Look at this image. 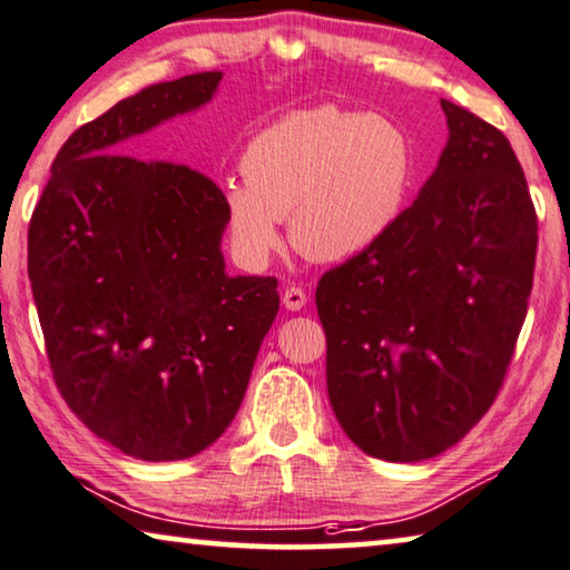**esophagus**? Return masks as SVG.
<instances>
[{"label": "esophagus", "instance_id": "esophagus-1", "mask_svg": "<svg viewBox=\"0 0 570 570\" xmlns=\"http://www.w3.org/2000/svg\"><path fill=\"white\" fill-rule=\"evenodd\" d=\"M284 307L292 309V312H299L304 304H307V294H304L302 286H286L284 288Z\"/></svg>", "mask_w": 570, "mask_h": 570}]
</instances>
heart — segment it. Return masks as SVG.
Returning a JSON list of instances; mask_svg holds the SVG:
<instances>
[{"instance_id":"1","label":"heart","mask_w":570,"mask_h":570,"mask_svg":"<svg viewBox=\"0 0 570 570\" xmlns=\"http://www.w3.org/2000/svg\"><path fill=\"white\" fill-rule=\"evenodd\" d=\"M245 181L223 184L235 250L263 266L292 217L296 250L312 261H347L376 245L396 223L414 174L402 125L322 105L286 115L248 142Z\"/></svg>"}]
</instances>
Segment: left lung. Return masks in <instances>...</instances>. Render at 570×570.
I'll return each mask as SVG.
<instances>
[{
  "label": "left lung",
  "instance_id": "left-lung-1",
  "mask_svg": "<svg viewBox=\"0 0 570 570\" xmlns=\"http://www.w3.org/2000/svg\"><path fill=\"white\" fill-rule=\"evenodd\" d=\"M448 146L376 245L322 274L327 394L363 453H443L494 404L528 317L538 215L502 130L440 99Z\"/></svg>",
  "mask_w": 570,
  "mask_h": 570
}]
</instances>
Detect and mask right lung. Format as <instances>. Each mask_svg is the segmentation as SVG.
<instances>
[{"label":"right lung","instance_id":"obj_1","mask_svg":"<svg viewBox=\"0 0 570 570\" xmlns=\"http://www.w3.org/2000/svg\"><path fill=\"white\" fill-rule=\"evenodd\" d=\"M219 71L160 81L63 142L32 212L28 276L58 392L140 461L209 448L240 410L278 312L274 276H230L223 189L125 142L215 95Z\"/></svg>","mask_w":570,"mask_h":570}]
</instances>
